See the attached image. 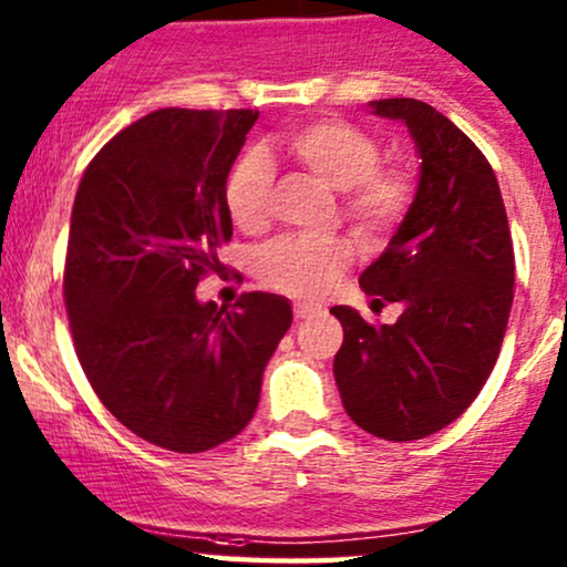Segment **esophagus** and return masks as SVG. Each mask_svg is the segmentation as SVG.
<instances>
[{
	"label": "esophagus",
	"instance_id": "1",
	"mask_svg": "<svg viewBox=\"0 0 567 567\" xmlns=\"http://www.w3.org/2000/svg\"><path fill=\"white\" fill-rule=\"evenodd\" d=\"M321 312V308H316V305H305V302H297L295 305V318L297 321H305V318H312Z\"/></svg>",
	"mask_w": 567,
	"mask_h": 567
}]
</instances>
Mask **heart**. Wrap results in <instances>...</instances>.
Listing matches in <instances>:
<instances>
[{"label":"heart","mask_w":567,"mask_h":567,"mask_svg":"<svg viewBox=\"0 0 567 567\" xmlns=\"http://www.w3.org/2000/svg\"><path fill=\"white\" fill-rule=\"evenodd\" d=\"M284 151L329 188L342 190V215L358 236H388L414 202V179L401 166H382V148L369 132L339 118H318L284 137ZM272 164L262 151H249L233 164L225 183V206L233 223L257 233L270 219ZM344 238L289 236L257 257L259 281L281 295L318 299L350 265Z\"/></svg>","instance_id":"heart-1"}]
</instances>
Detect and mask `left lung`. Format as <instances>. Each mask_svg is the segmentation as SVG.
I'll list each match as a JSON object with an SVG mask.
<instances>
[{
  "label": "left lung",
  "mask_w": 567,
  "mask_h": 567,
  "mask_svg": "<svg viewBox=\"0 0 567 567\" xmlns=\"http://www.w3.org/2000/svg\"><path fill=\"white\" fill-rule=\"evenodd\" d=\"M369 105L409 126L422 164L403 223L361 272L365 295L401 302V318L371 326L348 305L331 308L344 329L334 379L358 427L405 443L462 416L494 371L515 297V251L481 148L422 100Z\"/></svg>",
  "instance_id": "left-lung-1"
}]
</instances>
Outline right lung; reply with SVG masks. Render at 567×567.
Segmentation results:
<instances>
[{
    "label": "right lung",
    "instance_id": "right-lung-1",
    "mask_svg": "<svg viewBox=\"0 0 567 567\" xmlns=\"http://www.w3.org/2000/svg\"><path fill=\"white\" fill-rule=\"evenodd\" d=\"M257 116L153 111L100 148L73 198L63 295L79 363L126 430L177 454L251 422L291 326L278 295L249 291L233 310L196 299L233 236L225 183Z\"/></svg>",
    "mask_w": 567,
    "mask_h": 567
}]
</instances>
